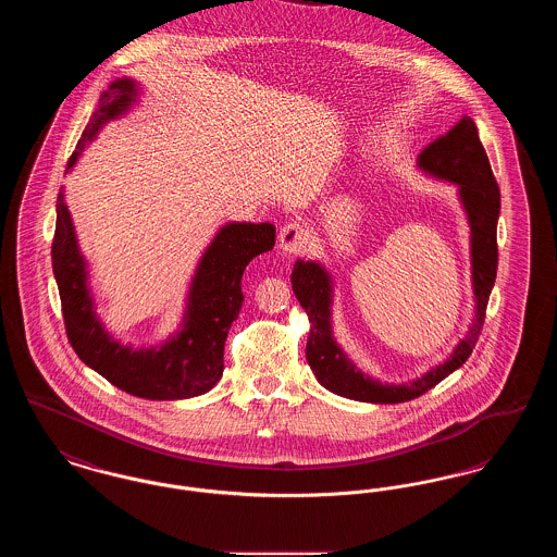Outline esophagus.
Listing matches in <instances>:
<instances>
[{
	"label": "esophagus",
	"mask_w": 557,
	"mask_h": 557,
	"mask_svg": "<svg viewBox=\"0 0 557 557\" xmlns=\"http://www.w3.org/2000/svg\"><path fill=\"white\" fill-rule=\"evenodd\" d=\"M309 230L302 225V223H288L282 227L280 232V248L286 252V255H296V252H302L309 244Z\"/></svg>",
	"instance_id": "34e87169"
}]
</instances>
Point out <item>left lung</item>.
I'll return each mask as SVG.
<instances>
[{"label": "left lung", "mask_w": 557, "mask_h": 557, "mask_svg": "<svg viewBox=\"0 0 557 557\" xmlns=\"http://www.w3.org/2000/svg\"><path fill=\"white\" fill-rule=\"evenodd\" d=\"M418 166L430 177L450 182L459 187V200L470 223V259L472 288L476 313L470 332L453 348L449 359L422 377L403 384H382L359 370L334 338L332 332V277L325 267L315 261L298 259L292 271V290L311 321L307 341V361L319 384L334 395L363 403H405L422 397L449 373L459 370L476 346L488 296L497 277V219L502 194L491 171L488 157L480 144L476 125L470 116L428 144L418 157Z\"/></svg>", "instance_id": "obj_1"}]
</instances>
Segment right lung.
Here are the masks:
<instances>
[{"label": "right lung", "instance_id": "obj_1", "mask_svg": "<svg viewBox=\"0 0 557 557\" xmlns=\"http://www.w3.org/2000/svg\"><path fill=\"white\" fill-rule=\"evenodd\" d=\"M137 94L139 87L133 79L110 83L69 159L66 171L75 166L85 146L96 139L108 121L121 119L132 110ZM273 244L275 227L271 223L232 221L223 225L196 267L180 330L162 345L133 348L114 341L96 313L87 284V263L81 255L64 191L60 189L52 267L69 343L87 368L133 397L177 400L205 395L223 375L227 332L244 302V269L255 257L271 250Z\"/></svg>", "mask_w": 557, "mask_h": 557}]
</instances>
